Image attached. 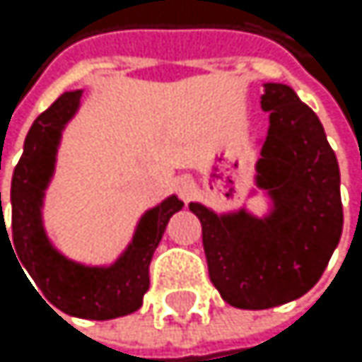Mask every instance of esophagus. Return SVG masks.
<instances>
[{"label":"esophagus","instance_id":"esophagus-1","mask_svg":"<svg viewBox=\"0 0 362 362\" xmlns=\"http://www.w3.org/2000/svg\"><path fill=\"white\" fill-rule=\"evenodd\" d=\"M193 191H195V182H193L189 175H182V177L175 180V193L180 195V199L189 202L191 195H193Z\"/></svg>","mask_w":362,"mask_h":362}]
</instances>
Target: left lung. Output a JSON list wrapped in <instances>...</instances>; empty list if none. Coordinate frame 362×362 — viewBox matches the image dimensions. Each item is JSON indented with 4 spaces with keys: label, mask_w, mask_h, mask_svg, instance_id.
Masks as SVG:
<instances>
[{
    "label": "left lung",
    "mask_w": 362,
    "mask_h": 362,
    "mask_svg": "<svg viewBox=\"0 0 362 362\" xmlns=\"http://www.w3.org/2000/svg\"><path fill=\"white\" fill-rule=\"evenodd\" d=\"M260 108L269 112L258 141L254 189L267 211L247 204L217 213L202 202L189 211L202 221L211 282L234 308L260 310L302 298L322 278L343 232L341 173L317 115L280 82L262 84Z\"/></svg>",
    "instance_id": "obj_1"
}]
</instances>
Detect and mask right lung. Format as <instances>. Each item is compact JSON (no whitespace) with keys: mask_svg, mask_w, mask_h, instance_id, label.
Segmentation results:
<instances>
[{"mask_svg":"<svg viewBox=\"0 0 362 362\" xmlns=\"http://www.w3.org/2000/svg\"><path fill=\"white\" fill-rule=\"evenodd\" d=\"M80 106L82 90H66L32 123L23 143L21 160L12 173L10 236L1 217L0 239L8 236L10 247L15 245L23 267L52 306L71 317L104 322L130 315L143 306V296L149 288L151 256L163 239L171 215L182 211L185 204L177 195H169L160 204L147 208L136 221L126 250L106 265H88L64 256L49 239L43 208L56 173L62 132L78 115Z\"/></svg>","mask_w":362,"mask_h":362,"instance_id":"add662e5","label":"right lung"}]
</instances>
